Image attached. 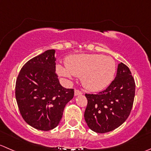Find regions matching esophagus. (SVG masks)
<instances>
[{"mask_svg": "<svg viewBox=\"0 0 151 151\" xmlns=\"http://www.w3.org/2000/svg\"><path fill=\"white\" fill-rule=\"evenodd\" d=\"M83 94V92L80 91L79 90H75L74 91V96H78V95H82Z\"/></svg>", "mask_w": 151, "mask_h": 151, "instance_id": "1", "label": "esophagus"}]
</instances>
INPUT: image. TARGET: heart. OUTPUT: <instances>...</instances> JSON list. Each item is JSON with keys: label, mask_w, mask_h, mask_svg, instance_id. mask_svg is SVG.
<instances>
[{"label": "heart", "mask_w": 151, "mask_h": 151, "mask_svg": "<svg viewBox=\"0 0 151 151\" xmlns=\"http://www.w3.org/2000/svg\"><path fill=\"white\" fill-rule=\"evenodd\" d=\"M65 67L57 65L60 76L81 77L83 87L91 91H100L108 87L116 73V63L111 57L97 54H81L68 57Z\"/></svg>", "instance_id": "heart-1"}]
</instances>
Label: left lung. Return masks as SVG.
<instances>
[{"instance_id": "1", "label": "left lung", "mask_w": 151, "mask_h": 151, "mask_svg": "<svg viewBox=\"0 0 151 151\" xmlns=\"http://www.w3.org/2000/svg\"><path fill=\"white\" fill-rule=\"evenodd\" d=\"M135 96V82L128 67L121 63L114 81L103 91L88 94L84 117L88 126L96 133L109 132L128 119Z\"/></svg>"}]
</instances>
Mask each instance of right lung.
I'll list each match as a JSON object with an SVG mask.
<instances>
[{"label": "right lung", "mask_w": 151, "mask_h": 151, "mask_svg": "<svg viewBox=\"0 0 151 151\" xmlns=\"http://www.w3.org/2000/svg\"><path fill=\"white\" fill-rule=\"evenodd\" d=\"M55 50L50 49L28 61L18 74L15 97L25 122L34 128H56L74 89L63 88L55 74Z\"/></svg>", "instance_id": "add662e5"}]
</instances>
